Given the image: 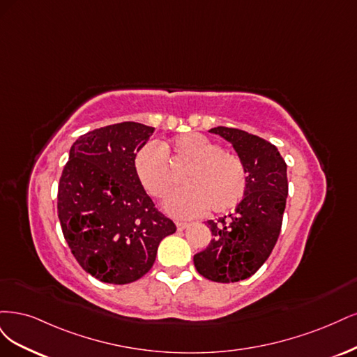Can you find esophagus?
Listing matches in <instances>:
<instances>
[{
  "mask_svg": "<svg viewBox=\"0 0 357 357\" xmlns=\"http://www.w3.org/2000/svg\"><path fill=\"white\" fill-rule=\"evenodd\" d=\"M188 227V222H182V221H176V228L179 229V231H182V229H185Z\"/></svg>",
  "mask_w": 357,
  "mask_h": 357,
  "instance_id": "esophagus-1",
  "label": "esophagus"
}]
</instances>
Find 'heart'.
Wrapping results in <instances>:
<instances>
[{"mask_svg":"<svg viewBox=\"0 0 357 357\" xmlns=\"http://www.w3.org/2000/svg\"><path fill=\"white\" fill-rule=\"evenodd\" d=\"M175 167L187 166L182 174L185 187L166 199L169 213L190 218L209 209L221 213L237 206L248 190V172L237 154L221 149L200 133H185L163 148L145 144L135 155V172L153 197L162 199L175 182Z\"/></svg>","mask_w":357,"mask_h":357,"instance_id":"obj_1","label":"heart"}]
</instances>
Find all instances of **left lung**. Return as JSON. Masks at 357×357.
I'll list each match as a JSON object with an SVG mask.
<instances>
[{
    "instance_id": "obj_1",
    "label": "left lung",
    "mask_w": 357,
    "mask_h": 357,
    "mask_svg": "<svg viewBox=\"0 0 357 357\" xmlns=\"http://www.w3.org/2000/svg\"><path fill=\"white\" fill-rule=\"evenodd\" d=\"M231 144L248 172V190L233 213L209 220L213 238L194 255L203 278L218 283L255 274L278 243L287 197L286 163L271 142L233 128L211 129Z\"/></svg>"
}]
</instances>
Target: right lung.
Wrapping results in <instances>:
<instances>
[{"mask_svg":"<svg viewBox=\"0 0 357 357\" xmlns=\"http://www.w3.org/2000/svg\"><path fill=\"white\" fill-rule=\"evenodd\" d=\"M154 128L124 121L73 144L57 191L62 233L77 262L98 280L126 284L151 270L160 241L176 231L135 172Z\"/></svg>","mask_w":357,"mask_h":357,"instance_id":"1","label":"right lung"}]
</instances>
